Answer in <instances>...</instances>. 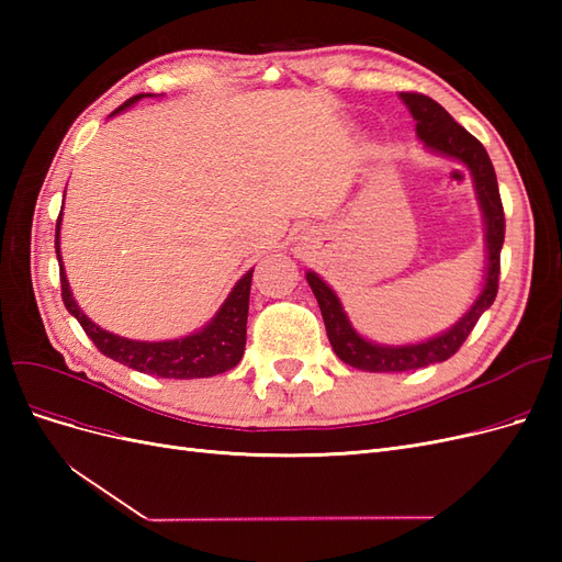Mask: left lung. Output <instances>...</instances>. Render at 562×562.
I'll return each mask as SVG.
<instances>
[{"label":"left lung","instance_id":"obj_1","mask_svg":"<svg viewBox=\"0 0 562 562\" xmlns=\"http://www.w3.org/2000/svg\"><path fill=\"white\" fill-rule=\"evenodd\" d=\"M401 98L415 116L417 135L422 138V143L431 147L434 151H440V155L459 159L473 173L475 192H479L481 209L485 215L487 277H485L483 293L479 300H475L471 312L448 333L427 339V342H419V345L380 347V345H370L368 339H363L351 328V323L347 321L337 295L314 274V271H310L307 281L318 300L321 316H323V323H326L333 351L347 366L366 370V372H403V370H417L424 366L448 361L450 356H454L459 347L467 342V337L475 328L481 314L490 307L492 302H495L499 291V267H502L499 255H502L506 225H504V206L499 196L495 166H492L481 140L473 138L464 126H459L454 119L436 103V100L415 91H403Z\"/></svg>","mask_w":562,"mask_h":562}]
</instances>
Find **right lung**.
<instances>
[{
    "label": "right lung",
    "instance_id": "1",
    "mask_svg": "<svg viewBox=\"0 0 562 562\" xmlns=\"http://www.w3.org/2000/svg\"><path fill=\"white\" fill-rule=\"evenodd\" d=\"M143 95L145 93L128 98L126 103L114 112H122L124 108L135 103V100H140ZM58 229H60V215L56 223V252H58ZM250 281H252V269L234 285L227 302L220 307L215 318L203 330L182 339H171V342H135V339L119 337L103 328H98L93 321H89L79 312L77 302L72 300L70 285H67V279L63 274V262H60V295H63L65 307L81 323L83 333L91 337L95 349L100 353H105L108 359L124 363L133 370L147 372V375H157V378H171V380L213 378V375H220V372L232 370L241 361L244 349H246Z\"/></svg>",
    "mask_w": 562,
    "mask_h": 562
}]
</instances>
